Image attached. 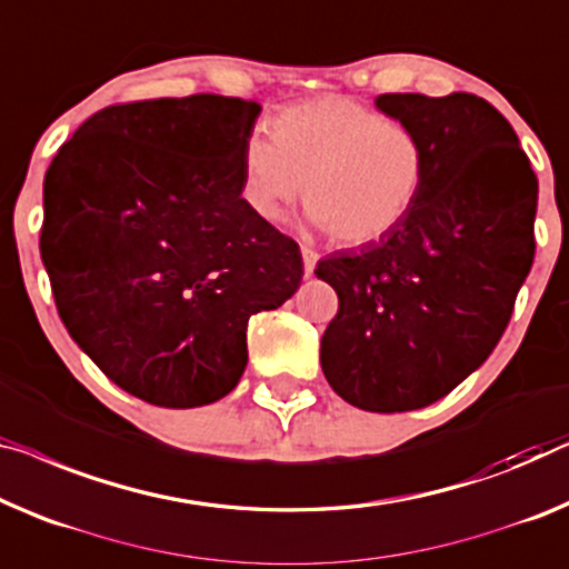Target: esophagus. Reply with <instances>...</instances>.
<instances>
[{
  "label": "esophagus",
  "mask_w": 569,
  "mask_h": 569,
  "mask_svg": "<svg viewBox=\"0 0 569 569\" xmlns=\"http://www.w3.org/2000/svg\"><path fill=\"white\" fill-rule=\"evenodd\" d=\"M301 258H303V273L311 276L313 268H317V262H319V252L311 248H301Z\"/></svg>",
  "instance_id": "34e87169"
}]
</instances>
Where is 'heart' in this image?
Returning a JSON list of instances; mask_svg holds the SVG:
<instances>
[{
  "mask_svg": "<svg viewBox=\"0 0 569 569\" xmlns=\"http://www.w3.org/2000/svg\"><path fill=\"white\" fill-rule=\"evenodd\" d=\"M417 130L360 101L321 97L286 107L273 134L242 142L240 199L262 222H281L307 186L311 219L335 242L358 248L391 234L427 183Z\"/></svg>",
  "mask_w": 569,
  "mask_h": 569,
  "instance_id": "b5f03b06",
  "label": "heart"
}]
</instances>
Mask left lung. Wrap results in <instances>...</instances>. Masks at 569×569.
<instances>
[{
	"mask_svg": "<svg viewBox=\"0 0 569 569\" xmlns=\"http://www.w3.org/2000/svg\"><path fill=\"white\" fill-rule=\"evenodd\" d=\"M427 148L417 207L383 240L317 262L337 291L321 370L362 411L439 401L493 352L527 281L539 183L513 127L486 99L380 94Z\"/></svg>",
	"mask_w": 569,
	"mask_h": 569,
	"instance_id": "1",
	"label": "left lung"
}]
</instances>
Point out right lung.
<instances>
[{"mask_svg": "<svg viewBox=\"0 0 569 569\" xmlns=\"http://www.w3.org/2000/svg\"><path fill=\"white\" fill-rule=\"evenodd\" d=\"M260 104L191 94L91 114L42 183L40 258L73 342L122 391L214 403L248 366V321L301 286L296 240L240 199Z\"/></svg>", "mask_w": 569, "mask_h": 569, "instance_id": "add662e5", "label": "right lung"}]
</instances>
